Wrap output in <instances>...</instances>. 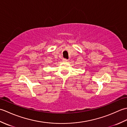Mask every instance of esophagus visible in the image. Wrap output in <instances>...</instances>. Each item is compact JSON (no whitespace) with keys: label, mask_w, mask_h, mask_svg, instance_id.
I'll return each mask as SVG.
<instances>
[{"label":"esophagus","mask_w":127,"mask_h":127,"mask_svg":"<svg viewBox=\"0 0 127 127\" xmlns=\"http://www.w3.org/2000/svg\"><path fill=\"white\" fill-rule=\"evenodd\" d=\"M63 62H68V59H65V58H64V59H63Z\"/></svg>","instance_id":"34e87169"}]
</instances>
